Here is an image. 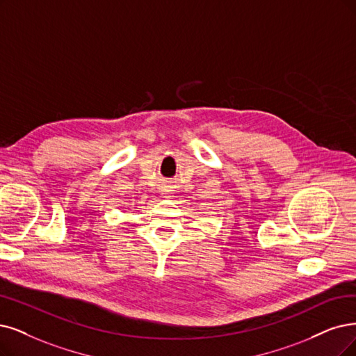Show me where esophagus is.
<instances>
[{
  "label": "esophagus",
  "mask_w": 356,
  "mask_h": 356,
  "mask_svg": "<svg viewBox=\"0 0 356 356\" xmlns=\"http://www.w3.org/2000/svg\"><path fill=\"white\" fill-rule=\"evenodd\" d=\"M161 192H164V195H165V193H167V192H168V191H161Z\"/></svg>",
  "instance_id": "esophagus-1"
}]
</instances>
